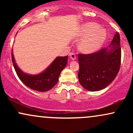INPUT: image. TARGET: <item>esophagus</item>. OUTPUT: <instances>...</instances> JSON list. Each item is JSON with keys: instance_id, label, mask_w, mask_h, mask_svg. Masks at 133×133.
Instances as JSON below:
<instances>
[{"instance_id": "obj_1", "label": "esophagus", "mask_w": 133, "mask_h": 133, "mask_svg": "<svg viewBox=\"0 0 133 133\" xmlns=\"http://www.w3.org/2000/svg\"><path fill=\"white\" fill-rule=\"evenodd\" d=\"M69 56L70 59H71L72 61H74L76 59V55L74 54V53H70Z\"/></svg>"}]
</instances>
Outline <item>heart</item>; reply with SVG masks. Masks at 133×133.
Instances as JSON below:
<instances>
[{
  "instance_id": "1",
  "label": "heart",
  "mask_w": 133,
  "mask_h": 133,
  "mask_svg": "<svg viewBox=\"0 0 133 133\" xmlns=\"http://www.w3.org/2000/svg\"><path fill=\"white\" fill-rule=\"evenodd\" d=\"M76 37L81 38L78 42L79 50L84 54H92L103 46L106 39L107 33L96 23H86L79 28Z\"/></svg>"
}]
</instances>
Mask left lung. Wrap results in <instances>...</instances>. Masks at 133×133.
<instances>
[{
    "label": "left lung",
    "mask_w": 133,
    "mask_h": 133,
    "mask_svg": "<svg viewBox=\"0 0 133 133\" xmlns=\"http://www.w3.org/2000/svg\"><path fill=\"white\" fill-rule=\"evenodd\" d=\"M120 36L116 32L110 45L91 54H79V81L84 89L98 91L113 81L120 68Z\"/></svg>",
    "instance_id": "1"
}]
</instances>
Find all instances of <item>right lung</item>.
<instances>
[{"instance_id": "add662e5", "label": "right lung", "mask_w": 133, "mask_h": 133, "mask_svg": "<svg viewBox=\"0 0 133 133\" xmlns=\"http://www.w3.org/2000/svg\"><path fill=\"white\" fill-rule=\"evenodd\" d=\"M68 57H57L44 71L33 75L24 72L19 68L12 52L13 65L20 80L28 88L39 92L49 91L57 84L61 72L68 64Z\"/></svg>"}]
</instances>
